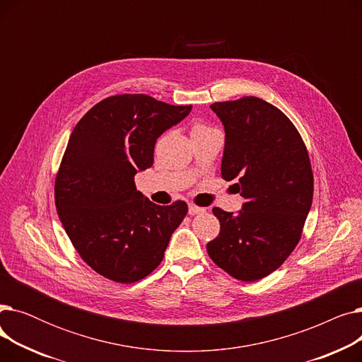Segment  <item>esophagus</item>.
<instances>
[{
  "label": "esophagus",
  "instance_id": "1",
  "mask_svg": "<svg viewBox=\"0 0 362 362\" xmlns=\"http://www.w3.org/2000/svg\"><path fill=\"white\" fill-rule=\"evenodd\" d=\"M187 213L191 214V216L201 214V213H205V208L198 206V205H195V204H189V206H187Z\"/></svg>",
  "mask_w": 362,
  "mask_h": 362
}]
</instances>
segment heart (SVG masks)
Wrapping results in <instances>:
<instances>
[{"label":"heart","instance_id":"1","mask_svg":"<svg viewBox=\"0 0 362 362\" xmlns=\"http://www.w3.org/2000/svg\"><path fill=\"white\" fill-rule=\"evenodd\" d=\"M210 130H214L210 124H206L205 122H201V120H195L191 126V136H198V135H202V133H206Z\"/></svg>","mask_w":362,"mask_h":362}]
</instances>
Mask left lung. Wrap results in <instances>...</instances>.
I'll return each mask as SVG.
<instances>
[{
	"mask_svg": "<svg viewBox=\"0 0 362 362\" xmlns=\"http://www.w3.org/2000/svg\"><path fill=\"white\" fill-rule=\"evenodd\" d=\"M226 130L221 177L245 199L235 217L218 206L220 233L206 243L227 274L257 281L276 272L300 240L314 194L308 149L295 124L257 97L210 105Z\"/></svg>",
	"mask_w": 362,
	"mask_h": 362,
	"instance_id": "obj_1",
	"label": "left lung"
}]
</instances>
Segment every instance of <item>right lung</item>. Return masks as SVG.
Listing matches in <instances>:
<instances>
[{
  "label": "right lung",
  "mask_w": 362,
  "mask_h": 362,
  "mask_svg": "<svg viewBox=\"0 0 362 362\" xmlns=\"http://www.w3.org/2000/svg\"><path fill=\"white\" fill-rule=\"evenodd\" d=\"M191 110L145 93H119L95 104L74 126L54 201L73 248L100 276L135 283L163 261L187 205L151 202L136 191L135 175L154 163L161 133Z\"/></svg>",
  "instance_id": "1"
}]
</instances>
